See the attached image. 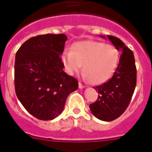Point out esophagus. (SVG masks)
<instances>
[{
    "label": "esophagus",
    "mask_w": 152,
    "mask_h": 152,
    "mask_svg": "<svg viewBox=\"0 0 152 152\" xmlns=\"http://www.w3.org/2000/svg\"><path fill=\"white\" fill-rule=\"evenodd\" d=\"M78 85H79V88H80V89H82V88H85V85H84V84H83L82 83L79 82Z\"/></svg>",
    "instance_id": "1"
}]
</instances>
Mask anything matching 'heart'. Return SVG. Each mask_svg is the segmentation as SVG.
Here are the masks:
<instances>
[{
    "label": "heart",
    "mask_w": 152,
    "mask_h": 152,
    "mask_svg": "<svg viewBox=\"0 0 152 152\" xmlns=\"http://www.w3.org/2000/svg\"><path fill=\"white\" fill-rule=\"evenodd\" d=\"M119 52L116 46L97 41L76 42L72 51L65 50L61 56L64 69L69 75L82 67L84 76L92 84H100L110 78L119 64Z\"/></svg>",
    "instance_id": "obj_1"
}]
</instances>
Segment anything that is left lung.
<instances>
[{
    "label": "left lung",
    "mask_w": 152,
    "mask_h": 152,
    "mask_svg": "<svg viewBox=\"0 0 152 152\" xmlns=\"http://www.w3.org/2000/svg\"><path fill=\"white\" fill-rule=\"evenodd\" d=\"M107 36L122 53L113 77L103 84L94 87L99 96L96 102L90 104V109L97 119L112 121L121 116L129 105L136 85L137 71L132 51L116 36Z\"/></svg>",
    "instance_id": "1"
}]
</instances>
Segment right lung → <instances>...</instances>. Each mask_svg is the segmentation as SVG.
<instances>
[{"label":"right lung","mask_w":152,"mask_h":152,"mask_svg":"<svg viewBox=\"0 0 152 152\" xmlns=\"http://www.w3.org/2000/svg\"><path fill=\"white\" fill-rule=\"evenodd\" d=\"M67 36L39 35L26 40L16 53L14 86L24 108L40 120L57 117L78 81L63 71L60 57Z\"/></svg>","instance_id":"add662e5"}]
</instances>
